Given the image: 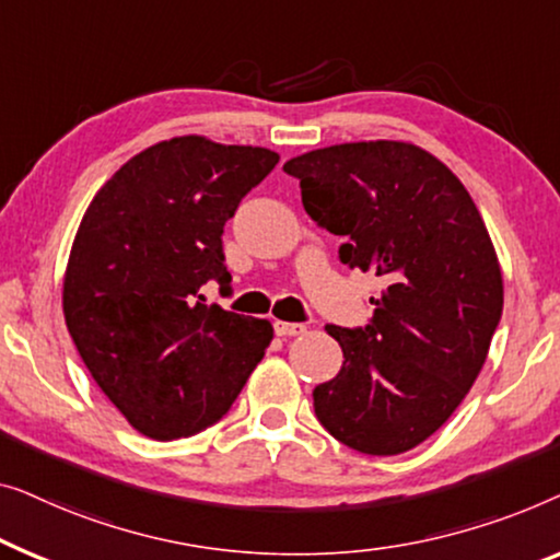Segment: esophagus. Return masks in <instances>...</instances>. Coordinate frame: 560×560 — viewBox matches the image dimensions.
Listing matches in <instances>:
<instances>
[{
  "instance_id": "34e87169",
  "label": "esophagus",
  "mask_w": 560,
  "mask_h": 560,
  "mask_svg": "<svg viewBox=\"0 0 560 560\" xmlns=\"http://www.w3.org/2000/svg\"><path fill=\"white\" fill-rule=\"evenodd\" d=\"M304 325H299V322H281L277 319L273 322V332L279 337H294V335H302L304 332Z\"/></svg>"
}]
</instances>
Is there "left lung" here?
<instances>
[{
  "instance_id": "obj_1",
  "label": "left lung",
  "mask_w": 560,
  "mask_h": 560,
  "mask_svg": "<svg viewBox=\"0 0 560 560\" xmlns=\"http://www.w3.org/2000/svg\"><path fill=\"white\" fill-rule=\"evenodd\" d=\"M283 172L306 215L345 238L340 261L385 283L365 327H325L345 360L314 388V413L355 452L404 454L456 411L500 325L485 220L446 164L404 141L314 149Z\"/></svg>"
}]
</instances>
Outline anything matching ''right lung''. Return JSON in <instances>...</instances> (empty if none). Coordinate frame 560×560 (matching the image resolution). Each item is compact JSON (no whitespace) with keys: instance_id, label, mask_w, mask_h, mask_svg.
I'll return each instance as SVG.
<instances>
[{"instance_id":"obj_1","label":"right lung","mask_w":560,"mask_h":560,"mask_svg":"<svg viewBox=\"0 0 560 560\" xmlns=\"http://www.w3.org/2000/svg\"><path fill=\"white\" fill-rule=\"evenodd\" d=\"M264 147L177 137L144 149L85 210L62 283L68 332L108 400L156 441L231 411L273 329L205 304L231 283L223 228L277 167Z\"/></svg>"}]
</instances>
